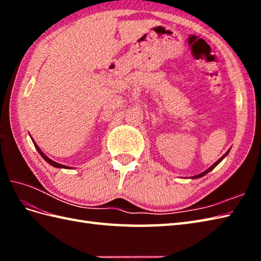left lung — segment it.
Returning a JSON list of instances; mask_svg holds the SVG:
<instances>
[{
	"mask_svg": "<svg viewBox=\"0 0 261 261\" xmlns=\"http://www.w3.org/2000/svg\"><path fill=\"white\" fill-rule=\"evenodd\" d=\"M228 152H229V151H228ZM228 152H226V153L224 154V156H223V157H221V158H220V159L218 160V162H216V163H215L214 165H212V166H211V167H210V168H208L207 170H205V171H203V173H202V174H199V175H197V176H194V177H193V178H198V177H202V176H204V175H206V174L208 173V171H211V170H212V169H213V168L215 167V166H216V165H218V164H219V163L221 162V160H222V159H223V158H224V157L226 156V154H228Z\"/></svg>",
	"mask_w": 261,
	"mask_h": 261,
	"instance_id": "left-lung-1",
	"label": "left lung"
}]
</instances>
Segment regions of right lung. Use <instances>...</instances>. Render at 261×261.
Segmentation results:
<instances>
[{
  "instance_id": "right-lung-1",
  "label": "right lung",
  "mask_w": 261,
  "mask_h": 261,
  "mask_svg": "<svg viewBox=\"0 0 261 261\" xmlns=\"http://www.w3.org/2000/svg\"><path fill=\"white\" fill-rule=\"evenodd\" d=\"M35 145H36V143H35ZM36 148H37L38 152L41 154V157H42L43 159H45L47 163H49L51 166H54V167H57V168H68V167H66V166H64V165H60V164H58V163H55V162H53L51 159H49V158L46 156V154L43 153V152L40 150V149H39V147H37V145H36Z\"/></svg>"
}]
</instances>
